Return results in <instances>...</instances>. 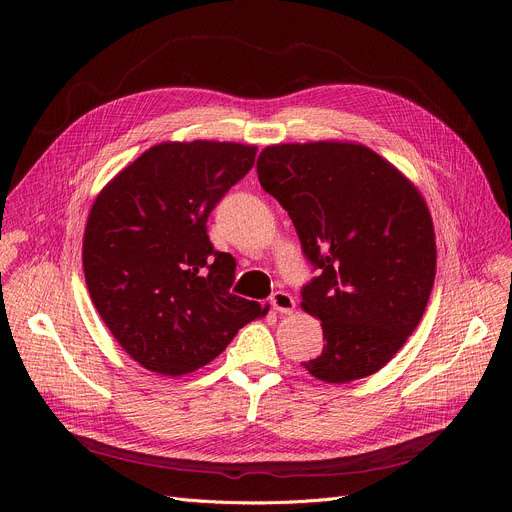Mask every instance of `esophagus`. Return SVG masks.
<instances>
[{"label":"esophagus","instance_id":"esophagus-1","mask_svg":"<svg viewBox=\"0 0 512 512\" xmlns=\"http://www.w3.org/2000/svg\"><path fill=\"white\" fill-rule=\"evenodd\" d=\"M270 303H272V307H274L278 313H284V315H290V313L294 311V307H297V303H294V299L290 297L288 292H284V290L274 292Z\"/></svg>","mask_w":512,"mask_h":512}]
</instances>
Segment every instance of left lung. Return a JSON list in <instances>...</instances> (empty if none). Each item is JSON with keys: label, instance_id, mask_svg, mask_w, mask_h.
Masks as SVG:
<instances>
[{"label": "left lung", "instance_id": "obj_1", "mask_svg": "<svg viewBox=\"0 0 512 512\" xmlns=\"http://www.w3.org/2000/svg\"><path fill=\"white\" fill-rule=\"evenodd\" d=\"M257 176L297 228L319 276L301 307L321 321L313 378L346 384L380 371L415 332L436 278V234L417 186L361 143L270 145Z\"/></svg>", "mask_w": 512, "mask_h": 512}]
</instances>
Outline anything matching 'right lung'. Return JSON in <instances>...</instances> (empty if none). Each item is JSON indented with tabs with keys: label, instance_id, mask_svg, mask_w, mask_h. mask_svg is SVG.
Returning <instances> with one entry per match:
<instances>
[{
	"label": "right lung",
	"instance_id": "right-lung-1",
	"mask_svg": "<svg viewBox=\"0 0 512 512\" xmlns=\"http://www.w3.org/2000/svg\"><path fill=\"white\" fill-rule=\"evenodd\" d=\"M255 145L166 141L107 182L83 238L91 301L124 351L159 375L218 357L270 305L236 297V261L207 236L211 209L255 164Z\"/></svg>",
	"mask_w": 512,
	"mask_h": 512
}]
</instances>
